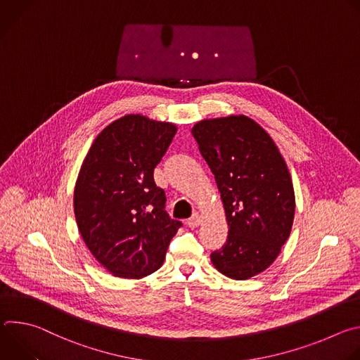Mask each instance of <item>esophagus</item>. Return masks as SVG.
Instances as JSON below:
<instances>
[{"instance_id":"34e87169","label":"esophagus","mask_w":360,"mask_h":360,"mask_svg":"<svg viewBox=\"0 0 360 360\" xmlns=\"http://www.w3.org/2000/svg\"><path fill=\"white\" fill-rule=\"evenodd\" d=\"M200 222H202V217L199 215V214H193L189 219H188V226L189 228H196V226H199L200 225Z\"/></svg>"}]
</instances>
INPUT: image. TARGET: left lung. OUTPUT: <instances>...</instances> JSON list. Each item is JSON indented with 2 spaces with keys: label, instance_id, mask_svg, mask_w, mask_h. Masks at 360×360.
Instances as JSON below:
<instances>
[{
  "label": "left lung",
  "instance_id": "8db88e82",
  "mask_svg": "<svg viewBox=\"0 0 360 360\" xmlns=\"http://www.w3.org/2000/svg\"><path fill=\"white\" fill-rule=\"evenodd\" d=\"M192 135L215 175L229 226L211 261L228 278L249 279L276 259L290 235V174L272 138L245 115L200 121Z\"/></svg>",
  "mask_w": 360,
  "mask_h": 360
}]
</instances>
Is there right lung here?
<instances>
[{
    "mask_svg": "<svg viewBox=\"0 0 360 360\" xmlns=\"http://www.w3.org/2000/svg\"><path fill=\"white\" fill-rule=\"evenodd\" d=\"M175 134L169 122L125 115L96 136L84 160L74 192L77 225L94 258L114 276L155 272L182 226L165 211V191L153 181Z\"/></svg>",
    "mask_w": 360,
    "mask_h": 360,
    "instance_id": "1",
    "label": "right lung"
}]
</instances>
